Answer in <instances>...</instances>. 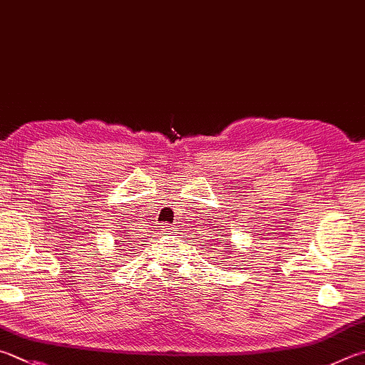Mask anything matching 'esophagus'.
<instances>
[{
  "label": "esophagus",
  "instance_id": "obj_1",
  "mask_svg": "<svg viewBox=\"0 0 365 365\" xmlns=\"http://www.w3.org/2000/svg\"><path fill=\"white\" fill-rule=\"evenodd\" d=\"M161 230L164 231L165 235H170V233H175V228H174V225H169V223H164L163 227H161Z\"/></svg>",
  "mask_w": 365,
  "mask_h": 365
}]
</instances>
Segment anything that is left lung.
Here are the masks:
<instances>
[{
  "instance_id": "obj_1",
  "label": "left lung",
  "mask_w": 365,
  "mask_h": 365,
  "mask_svg": "<svg viewBox=\"0 0 365 365\" xmlns=\"http://www.w3.org/2000/svg\"><path fill=\"white\" fill-rule=\"evenodd\" d=\"M223 246H228V244H223Z\"/></svg>"
}]
</instances>
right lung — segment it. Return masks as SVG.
<instances>
[{
	"mask_svg": "<svg viewBox=\"0 0 365 365\" xmlns=\"http://www.w3.org/2000/svg\"><path fill=\"white\" fill-rule=\"evenodd\" d=\"M121 242H124V241H121Z\"/></svg>",
	"mask_w": 365,
	"mask_h": 365,
	"instance_id": "obj_1",
	"label": "right lung"
}]
</instances>
